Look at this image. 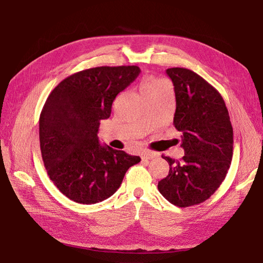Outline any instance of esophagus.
<instances>
[{
	"label": "esophagus",
	"mask_w": 263,
	"mask_h": 263,
	"mask_svg": "<svg viewBox=\"0 0 263 263\" xmlns=\"http://www.w3.org/2000/svg\"><path fill=\"white\" fill-rule=\"evenodd\" d=\"M158 155L156 154V152H151V151H144L141 158L143 160H150V159H154V158H156Z\"/></svg>",
	"instance_id": "obj_1"
}]
</instances>
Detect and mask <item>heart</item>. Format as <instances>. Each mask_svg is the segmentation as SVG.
<instances>
[{
	"mask_svg": "<svg viewBox=\"0 0 263 263\" xmlns=\"http://www.w3.org/2000/svg\"><path fill=\"white\" fill-rule=\"evenodd\" d=\"M167 87V83L163 79L157 78L154 76H146L142 79L141 85H140V89H141L142 95L155 93V91L161 90L162 88Z\"/></svg>",
	"mask_w": 263,
	"mask_h": 263,
	"instance_id": "obj_1",
	"label": "heart"
}]
</instances>
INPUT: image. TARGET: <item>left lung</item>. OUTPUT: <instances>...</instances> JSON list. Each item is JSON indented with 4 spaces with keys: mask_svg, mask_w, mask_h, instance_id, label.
<instances>
[{
    "mask_svg": "<svg viewBox=\"0 0 263 263\" xmlns=\"http://www.w3.org/2000/svg\"><path fill=\"white\" fill-rule=\"evenodd\" d=\"M174 84V125L182 133L181 160L162 156L169 174L158 182L170 203L188 207L209 199L227 177L233 156V129L221 94L186 68H168Z\"/></svg>",
    "mask_w": 263,
    "mask_h": 263,
    "instance_id": "obj_1",
    "label": "left lung"
}]
</instances>
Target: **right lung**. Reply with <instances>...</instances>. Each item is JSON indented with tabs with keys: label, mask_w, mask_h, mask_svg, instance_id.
Wrapping results in <instances>:
<instances>
[{
	"label": "right lung",
	"mask_w": 263,
	"mask_h": 263,
	"mask_svg": "<svg viewBox=\"0 0 263 263\" xmlns=\"http://www.w3.org/2000/svg\"><path fill=\"white\" fill-rule=\"evenodd\" d=\"M138 66L95 67L60 82L39 120L42 160L49 178L69 199L95 204L118 191L140 157L100 143L101 120L112 103L140 74Z\"/></svg>",
	"instance_id": "right-lung-1"
}]
</instances>
